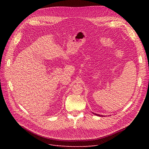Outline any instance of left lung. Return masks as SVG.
Returning <instances> with one entry per match:
<instances>
[{"label":"left lung","instance_id":"8db88e82","mask_svg":"<svg viewBox=\"0 0 149 149\" xmlns=\"http://www.w3.org/2000/svg\"><path fill=\"white\" fill-rule=\"evenodd\" d=\"M93 113L94 114H95V116H100V117H101V116H102V117H103V116H101V115L100 116V115H99V114H96V113Z\"/></svg>","mask_w":149,"mask_h":149}]
</instances>
